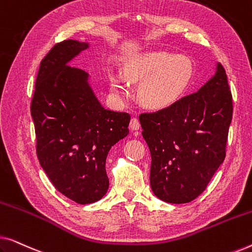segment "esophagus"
I'll use <instances>...</instances> for the list:
<instances>
[{
  "instance_id": "34e87169",
  "label": "esophagus",
  "mask_w": 252,
  "mask_h": 252,
  "mask_svg": "<svg viewBox=\"0 0 252 252\" xmlns=\"http://www.w3.org/2000/svg\"><path fill=\"white\" fill-rule=\"evenodd\" d=\"M129 127H130V129H133V130H137V129H140L141 125H140L139 119H137V118H132V119H130Z\"/></svg>"
}]
</instances>
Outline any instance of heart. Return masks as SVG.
I'll use <instances>...</instances> for the list:
<instances>
[{"mask_svg": "<svg viewBox=\"0 0 252 252\" xmlns=\"http://www.w3.org/2000/svg\"><path fill=\"white\" fill-rule=\"evenodd\" d=\"M192 66L182 55L165 51H151L134 57L126 64L123 77L125 80L140 84L139 97L148 108L160 110L170 106L184 95L190 84ZM124 79L111 75L110 86L117 97H128Z\"/></svg>", "mask_w": 252, "mask_h": 252, "instance_id": "b5f03b06", "label": "heart"}]
</instances>
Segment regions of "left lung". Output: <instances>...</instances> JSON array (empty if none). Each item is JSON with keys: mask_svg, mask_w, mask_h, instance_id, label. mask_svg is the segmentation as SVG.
Masks as SVG:
<instances>
[{"mask_svg": "<svg viewBox=\"0 0 252 252\" xmlns=\"http://www.w3.org/2000/svg\"><path fill=\"white\" fill-rule=\"evenodd\" d=\"M233 99L225 68L198 92L157 112L141 113L150 149V186L161 201L191 202L205 190L226 157Z\"/></svg>", "mask_w": 252, "mask_h": 252, "instance_id": "left-lung-1", "label": "left lung"}]
</instances>
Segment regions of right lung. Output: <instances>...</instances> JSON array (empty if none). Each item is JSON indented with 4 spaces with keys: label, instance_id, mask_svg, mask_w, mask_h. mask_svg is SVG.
<instances>
[{
    "label": "right lung",
    "instance_id": "add662e5",
    "mask_svg": "<svg viewBox=\"0 0 252 252\" xmlns=\"http://www.w3.org/2000/svg\"><path fill=\"white\" fill-rule=\"evenodd\" d=\"M87 48L77 40L55 44L41 61L31 103L41 167L58 191L79 204L106 194V156L128 134L130 120L128 113L103 108L88 73L67 65Z\"/></svg>",
    "mask_w": 252,
    "mask_h": 252
}]
</instances>
